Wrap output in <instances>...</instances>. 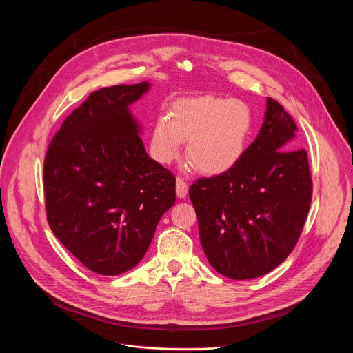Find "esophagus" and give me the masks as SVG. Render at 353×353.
<instances>
[{
    "label": "esophagus",
    "instance_id": "obj_1",
    "mask_svg": "<svg viewBox=\"0 0 353 353\" xmlns=\"http://www.w3.org/2000/svg\"><path fill=\"white\" fill-rule=\"evenodd\" d=\"M176 192H177V195L180 198H184L187 195L188 184H187V181L184 179H180V177L177 179V181H176Z\"/></svg>",
    "mask_w": 353,
    "mask_h": 353
}]
</instances>
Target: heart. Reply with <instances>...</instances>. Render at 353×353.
<instances>
[{
    "label": "heart",
    "instance_id": "1",
    "mask_svg": "<svg viewBox=\"0 0 353 353\" xmlns=\"http://www.w3.org/2000/svg\"><path fill=\"white\" fill-rule=\"evenodd\" d=\"M251 125V112L240 100L216 96L181 99L172 106L170 119L157 121L154 150L159 162L170 163L180 155L183 141H188L187 158L196 170L223 173L244 152Z\"/></svg>",
    "mask_w": 353,
    "mask_h": 353
}]
</instances>
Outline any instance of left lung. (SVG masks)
<instances>
[{
	"label": "left lung",
	"mask_w": 353,
	"mask_h": 353,
	"mask_svg": "<svg viewBox=\"0 0 353 353\" xmlns=\"http://www.w3.org/2000/svg\"><path fill=\"white\" fill-rule=\"evenodd\" d=\"M292 117L268 97L263 127L226 172L190 187L210 264L232 279L261 276L294 248L312 204L313 181Z\"/></svg>",
	"instance_id": "obj_1"
}]
</instances>
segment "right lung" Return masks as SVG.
Wrapping results in <instances>:
<instances>
[{
    "label": "right lung",
    "mask_w": 353,
    "mask_h": 353,
    "mask_svg": "<svg viewBox=\"0 0 353 353\" xmlns=\"http://www.w3.org/2000/svg\"><path fill=\"white\" fill-rule=\"evenodd\" d=\"M148 89L141 82L92 92L64 120L44 158L48 226L100 275L135 267L176 201L174 174L148 157L128 110Z\"/></svg>",
    "instance_id": "add662e5"
}]
</instances>
